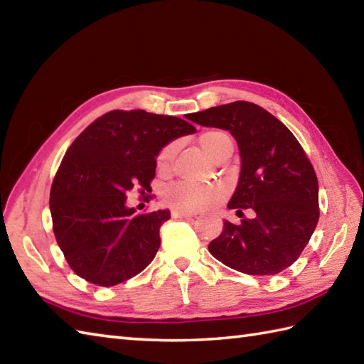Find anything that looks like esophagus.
<instances>
[{"instance_id": "obj_1", "label": "esophagus", "mask_w": 364, "mask_h": 364, "mask_svg": "<svg viewBox=\"0 0 364 364\" xmlns=\"http://www.w3.org/2000/svg\"><path fill=\"white\" fill-rule=\"evenodd\" d=\"M194 213H189V211H181V210H173L172 211V218L175 219H188V218H194Z\"/></svg>"}]
</instances>
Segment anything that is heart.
<instances>
[{"mask_svg": "<svg viewBox=\"0 0 364 364\" xmlns=\"http://www.w3.org/2000/svg\"><path fill=\"white\" fill-rule=\"evenodd\" d=\"M198 144L208 156L214 161L218 159L222 153L233 151V141L231 137L223 133V131H206L200 134ZM175 154V144H168L162 149L156 158V166L159 170H167L172 164ZM227 196V188L220 183L202 184L192 181H176L164 191L166 202L183 211H200L213 208L214 205L220 203Z\"/></svg>", "mask_w": 364, "mask_h": 364, "instance_id": "obj_1", "label": "heart"}]
</instances>
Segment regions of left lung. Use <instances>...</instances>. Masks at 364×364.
I'll return each instance as SVG.
<instances>
[{
  "label": "left lung",
  "mask_w": 364,
  "mask_h": 364,
  "mask_svg": "<svg viewBox=\"0 0 364 364\" xmlns=\"http://www.w3.org/2000/svg\"><path fill=\"white\" fill-rule=\"evenodd\" d=\"M197 125L227 129L236 139L241 173L228 208L239 225L223 222L208 250L223 264L249 275H275L297 261L319 220V186L311 162L291 131L250 102L189 114Z\"/></svg>",
  "instance_id": "obj_1"
}]
</instances>
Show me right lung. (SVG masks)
<instances>
[{
    "mask_svg": "<svg viewBox=\"0 0 364 364\" xmlns=\"http://www.w3.org/2000/svg\"><path fill=\"white\" fill-rule=\"evenodd\" d=\"M189 122L144 109L111 111L67 150L50 192L53 231L68 266L98 286H114L150 264L168 210L136 214L127 194L150 192L156 156L175 139L194 134Z\"/></svg>",
    "mask_w": 364,
    "mask_h": 364,
    "instance_id": "obj_1",
    "label": "right lung"
}]
</instances>
